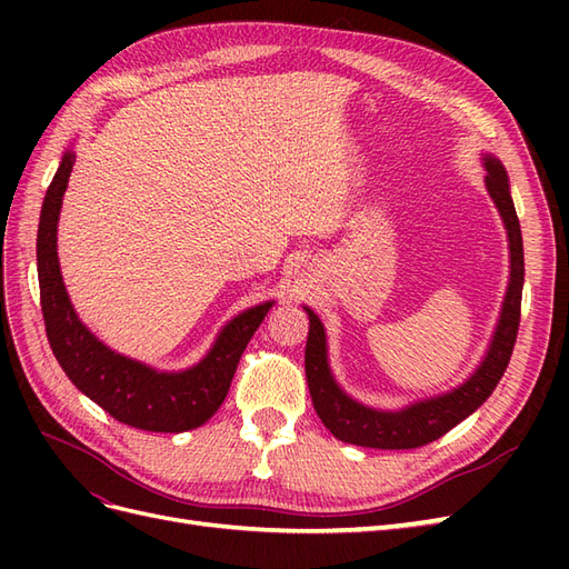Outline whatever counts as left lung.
Instances as JSON below:
<instances>
[{
	"label": "left lung",
	"mask_w": 569,
	"mask_h": 569,
	"mask_svg": "<svg viewBox=\"0 0 569 569\" xmlns=\"http://www.w3.org/2000/svg\"><path fill=\"white\" fill-rule=\"evenodd\" d=\"M487 189L493 203L501 211L510 239V284L503 301V313L498 320L493 341L487 358L481 360L479 370L462 387L451 393L437 396V399L420 401L410 408L385 412L368 406H360L343 393L332 380V372L327 368V349H325V330L318 316L306 308L311 330L306 341V382L311 389V399L322 425L330 432L356 446L368 449H420V446L437 441L458 422L485 403L493 393L496 385L510 363L515 349V339L520 330V306H522V282H525V249H522V230L515 203L510 199L508 176L503 166L496 159L487 157Z\"/></svg>",
	"instance_id": "obj_1"
}]
</instances>
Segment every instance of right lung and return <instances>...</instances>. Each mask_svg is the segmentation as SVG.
Returning <instances> with one entry per match:
<instances>
[{
  "mask_svg": "<svg viewBox=\"0 0 569 569\" xmlns=\"http://www.w3.org/2000/svg\"><path fill=\"white\" fill-rule=\"evenodd\" d=\"M73 163L76 157L68 151L44 194L38 228V280L49 347L68 380L118 422L144 432L194 429L226 401L239 358L272 303L237 316L220 332L211 353L184 372H157L107 349L78 320L59 270L57 222Z\"/></svg>",
  "mask_w": 569,
  "mask_h": 569,
  "instance_id": "obj_1",
  "label": "right lung"
}]
</instances>
